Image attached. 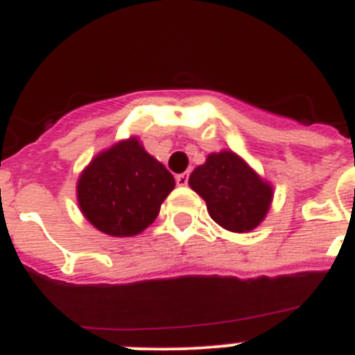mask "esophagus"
Segmentation results:
<instances>
[{"instance_id":"esophagus-1","label":"esophagus","mask_w":355,"mask_h":355,"mask_svg":"<svg viewBox=\"0 0 355 355\" xmlns=\"http://www.w3.org/2000/svg\"><path fill=\"white\" fill-rule=\"evenodd\" d=\"M175 183H178V187H187V184H188V174H178V175H175Z\"/></svg>"}]
</instances>
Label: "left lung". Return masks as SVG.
I'll use <instances>...</instances> for the list:
<instances>
[{
  "mask_svg": "<svg viewBox=\"0 0 355 355\" xmlns=\"http://www.w3.org/2000/svg\"><path fill=\"white\" fill-rule=\"evenodd\" d=\"M206 200L213 220L233 233H245L265 218L272 202L270 184L234 153H213L188 180Z\"/></svg>",
  "mask_w": 355,
  "mask_h": 355,
  "instance_id": "8db88e82",
  "label": "left lung"
}]
</instances>
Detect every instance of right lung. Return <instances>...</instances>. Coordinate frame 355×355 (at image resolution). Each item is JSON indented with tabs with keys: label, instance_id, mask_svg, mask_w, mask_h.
<instances>
[{
	"label": "right lung",
	"instance_id": "1",
	"mask_svg": "<svg viewBox=\"0 0 355 355\" xmlns=\"http://www.w3.org/2000/svg\"><path fill=\"white\" fill-rule=\"evenodd\" d=\"M174 187V175L131 139L92 159L78 181V200L99 231L133 236L155 222Z\"/></svg>",
	"mask_w": 355,
	"mask_h": 355
}]
</instances>
